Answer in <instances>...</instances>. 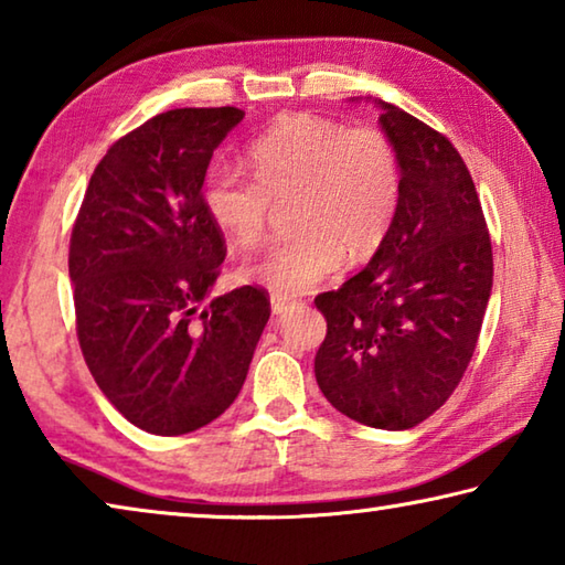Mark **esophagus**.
Segmentation results:
<instances>
[{
  "label": "esophagus",
  "instance_id": "obj_1",
  "mask_svg": "<svg viewBox=\"0 0 565 565\" xmlns=\"http://www.w3.org/2000/svg\"><path fill=\"white\" fill-rule=\"evenodd\" d=\"M294 306H296V299H289V296H279V294L271 296V311L276 313V317H281V313L291 311Z\"/></svg>",
  "mask_w": 565,
  "mask_h": 565
}]
</instances>
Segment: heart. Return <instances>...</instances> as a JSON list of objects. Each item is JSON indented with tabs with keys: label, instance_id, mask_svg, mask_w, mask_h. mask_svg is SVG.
Segmentation results:
<instances>
[{
	"label": "heart",
	"instance_id": "b5f03b06",
	"mask_svg": "<svg viewBox=\"0 0 565 565\" xmlns=\"http://www.w3.org/2000/svg\"><path fill=\"white\" fill-rule=\"evenodd\" d=\"M254 177L232 164L206 171L202 199L212 222L238 244L264 234L271 199L299 196V236L274 244L242 279L279 296L313 289L343 259L376 254L396 222L404 191L401 157L379 127H349L319 114H286L248 147Z\"/></svg>",
	"mask_w": 565,
	"mask_h": 565
}]
</instances>
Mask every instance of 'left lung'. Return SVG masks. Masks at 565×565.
<instances>
[{"label": "left lung", "mask_w": 565, "mask_h": 565, "mask_svg": "<svg viewBox=\"0 0 565 565\" xmlns=\"http://www.w3.org/2000/svg\"><path fill=\"white\" fill-rule=\"evenodd\" d=\"M374 104L404 169L401 206L366 269L317 296L327 339L313 374L343 416L404 431L441 408L461 381L491 299L493 254L473 179L451 141L394 104Z\"/></svg>", "instance_id": "8db88e82"}]
</instances>
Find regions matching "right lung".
I'll return each instance as SVG.
<instances>
[{"label": "right lung", "instance_id": "right-lung-1", "mask_svg": "<svg viewBox=\"0 0 565 565\" xmlns=\"http://www.w3.org/2000/svg\"><path fill=\"white\" fill-rule=\"evenodd\" d=\"M244 111L171 109L114 145L72 228L76 333L102 394L141 431L181 436L234 404L269 321L264 289L216 299L226 248L202 199Z\"/></svg>", "mask_w": 565, "mask_h": 565}]
</instances>
